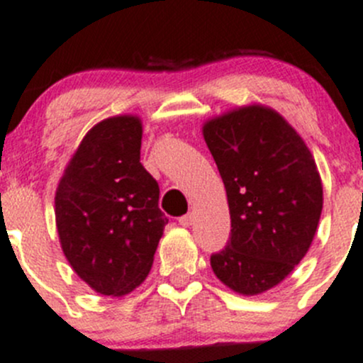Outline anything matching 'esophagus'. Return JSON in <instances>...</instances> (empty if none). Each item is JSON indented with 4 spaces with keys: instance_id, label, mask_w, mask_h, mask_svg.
<instances>
[{
    "instance_id": "esophagus-1",
    "label": "esophagus",
    "mask_w": 363,
    "mask_h": 363,
    "mask_svg": "<svg viewBox=\"0 0 363 363\" xmlns=\"http://www.w3.org/2000/svg\"><path fill=\"white\" fill-rule=\"evenodd\" d=\"M193 220H195V214L188 213V214H184V216L179 218V223H181L182 227H189V225L193 223Z\"/></svg>"
}]
</instances>
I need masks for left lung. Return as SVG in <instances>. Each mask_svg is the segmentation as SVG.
<instances>
[{
	"instance_id": "1",
	"label": "left lung",
	"mask_w": 363,
	"mask_h": 363,
	"mask_svg": "<svg viewBox=\"0 0 363 363\" xmlns=\"http://www.w3.org/2000/svg\"><path fill=\"white\" fill-rule=\"evenodd\" d=\"M202 133L223 179L232 227L211 267L234 293H266L311 248L323 211L321 175L296 129L262 104L211 118Z\"/></svg>"
}]
</instances>
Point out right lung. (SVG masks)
<instances>
[{
	"label": "right lung",
	"mask_w": 363,
	"mask_h": 363,
	"mask_svg": "<svg viewBox=\"0 0 363 363\" xmlns=\"http://www.w3.org/2000/svg\"><path fill=\"white\" fill-rule=\"evenodd\" d=\"M142 121L117 115L81 140L55 195L60 245L76 275L103 296H124L149 275L168 218L140 163Z\"/></svg>",
	"instance_id": "1"
}]
</instances>
